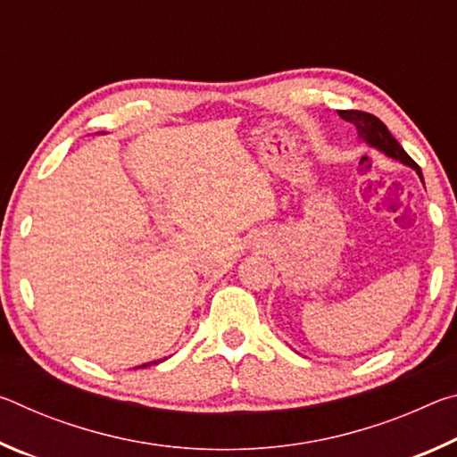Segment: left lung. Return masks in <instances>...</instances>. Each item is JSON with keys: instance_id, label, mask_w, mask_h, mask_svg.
I'll list each match as a JSON object with an SVG mask.
<instances>
[{"instance_id": "1", "label": "left lung", "mask_w": 457, "mask_h": 457, "mask_svg": "<svg viewBox=\"0 0 457 457\" xmlns=\"http://www.w3.org/2000/svg\"><path fill=\"white\" fill-rule=\"evenodd\" d=\"M338 117L345 119L346 122H353V125L357 127L361 141H365L369 146H373V149L385 153L386 157H391V159L399 161V163L411 167L413 171L420 175V179L423 183V173H421L420 165H417L415 161L409 157V154L403 151V146L397 143V138L389 133V129H386L377 117H373V114H369V112H361V111H340Z\"/></svg>"}]
</instances>
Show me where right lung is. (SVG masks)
I'll return each instance as SVG.
<instances>
[{
	"label": "right lung",
	"mask_w": 457,
	"mask_h": 457,
	"mask_svg": "<svg viewBox=\"0 0 457 457\" xmlns=\"http://www.w3.org/2000/svg\"><path fill=\"white\" fill-rule=\"evenodd\" d=\"M161 361H165V359H159V361H151V362H145V365H138V367H135V369H145V367H151V365H159Z\"/></svg>",
	"instance_id": "obj_1"
}]
</instances>
